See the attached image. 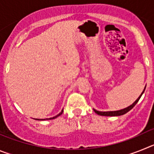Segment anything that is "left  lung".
Segmentation results:
<instances>
[{"instance_id":"left-lung-1","label":"left lung","mask_w":154,"mask_h":154,"mask_svg":"<svg viewBox=\"0 0 154 154\" xmlns=\"http://www.w3.org/2000/svg\"><path fill=\"white\" fill-rule=\"evenodd\" d=\"M145 89H146V86L144 88L143 91L142 92V93L140 94V96H139L138 99L136 100L134 103H133L132 105H130V106L126 107V108L123 109H120V110H116V111H108V112H101V111H98V110H96L95 109H93L94 112L97 113L98 115H100V116H122V115H124L126 114V112H128L130 110H131L133 107L135 106V105L138 103V101L140 100V97L142 96V95L143 94L144 91H145Z\"/></svg>"}]
</instances>
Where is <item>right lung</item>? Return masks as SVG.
Instances as JSON below:
<instances>
[{
  "instance_id": "obj_1",
  "label": "right lung",
  "mask_w": 154,
  "mask_h": 154,
  "mask_svg": "<svg viewBox=\"0 0 154 154\" xmlns=\"http://www.w3.org/2000/svg\"><path fill=\"white\" fill-rule=\"evenodd\" d=\"M62 112H63V109L61 111V112H59V113L58 114L57 116H54V117H51V118H48V119H36L37 120H46V119H55V118H57L58 116H59L60 115H62Z\"/></svg>"
}]
</instances>
